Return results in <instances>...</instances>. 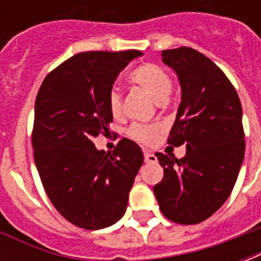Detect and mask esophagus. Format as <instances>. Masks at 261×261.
<instances>
[{"instance_id": "34e87169", "label": "esophagus", "mask_w": 261, "mask_h": 261, "mask_svg": "<svg viewBox=\"0 0 261 261\" xmlns=\"http://www.w3.org/2000/svg\"><path fill=\"white\" fill-rule=\"evenodd\" d=\"M144 159H145V162H152V164H155V162L158 161V159H156V156H155V155L151 152L144 153Z\"/></svg>"}]
</instances>
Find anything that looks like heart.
<instances>
[{"instance_id": "obj_1", "label": "heart", "mask_w": 261, "mask_h": 261, "mask_svg": "<svg viewBox=\"0 0 261 261\" xmlns=\"http://www.w3.org/2000/svg\"><path fill=\"white\" fill-rule=\"evenodd\" d=\"M130 80L147 91L151 96L158 100V102H165L169 97L170 92L173 89V81L166 71L162 67L153 64V63H147L140 67H137L134 71H131ZM108 105L110 113L114 117H120L123 113V95L117 88H112L108 95ZM128 136L142 144H152L156 140L158 136V127L153 124H136L130 125L128 128Z\"/></svg>"}]
</instances>
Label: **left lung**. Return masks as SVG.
I'll return each instance as SVG.
<instances>
[{"label": "left lung", "mask_w": 261, "mask_h": 261, "mask_svg": "<svg viewBox=\"0 0 261 261\" xmlns=\"http://www.w3.org/2000/svg\"><path fill=\"white\" fill-rule=\"evenodd\" d=\"M175 69L181 102L168 144H186L177 159L156 152L164 179L153 186L159 208L176 224L210 218L232 193L245 156V131L238 92L218 65L192 47L164 50Z\"/></svg>", "instance_id": "1"}]
</instances>
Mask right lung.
Segmentation results:
<instances>
[{
  "label": "right lung",
  "mask_w": 261,
  "mask_h": 261,
  "mask_svg": "<svg viewBox=\"0 0 261 261\" xmlns=\"http://www.w3.org/2000/svg\"><path fill=\"white\" fill-rule=\"evenodd\" d=\"M140 56L138 50L75 54L50 71L37 92L35 164L54 208L78 228L102 229L125 213L144 161L141 148L123 138L106 153L93 138L110 133L109 92L120 71Z\"/></svg>",
  "instance_id": "right-lung-1"
}]
</instances>
